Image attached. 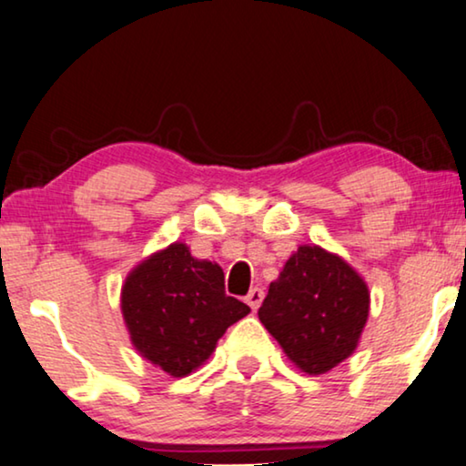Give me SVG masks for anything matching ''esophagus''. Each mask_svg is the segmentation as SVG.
Instances as JSON below:
<instances>
[{
    "mask_svg": "<svg viewBox=\"0 0 466 466\" xmlns=\"http://www.w3.org/2000/svg\"><path fill=\"white\" fill-rule=\"evenodd\" d=\"M245 299H247V304L251 306V310H258V308L261 306V299H264V291H261L259 287H253Z\"/></svg>",
    "mask_w": 466,
    "mask_h": 466,
    "instance_id": "obj_1",
    "label": "esophagus"
}]
</instances>
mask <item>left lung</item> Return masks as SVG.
Masks as SVG:
<instances>
[{"label":"left lung","mask_w":466,"mask_h":466,"mask_svg":"<svg viewBox=\"0 0 466 466\" xmlns=\"http://www.w3.org/2000/svg\"><path fill=\"white\" fill-rule=\"evenodd\" d=\"M301 371L319 376L355 352L370 314V291L339 255L301 245L270 283L258 310Z\"/></svg>","instance_id":"obj_1"}]
</instances>
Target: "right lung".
Listing matches in <instances>:
<instances>
[{
  "mask_svg": "<svg viewBox=\"0 0 466 466\" xmlns=\"http://www.w3.org/2000/svg\"><path fill=\"white\" fill-rule=\"evenodd\" d=\"M248 312L247 304L226 296L224 270L194 259L183 242L149 255L122 287L130 342L173 378L205 363L228 327Z\"/></svg>",
  "mask_w": 466,
  "mask_h": 466,
  "instance_id": "right-lung-1",
  "label": "right lung"
}]
</instances>
